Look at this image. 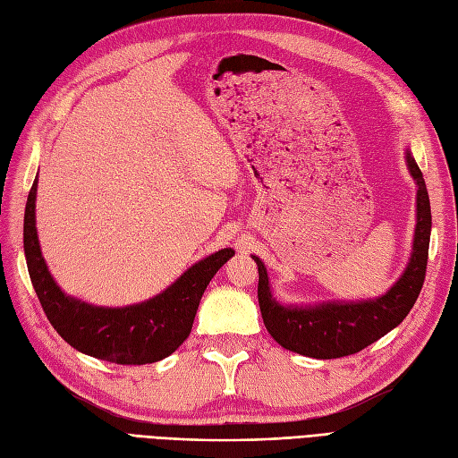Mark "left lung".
<instances>
[{
  "label": "left lung",
  "mask_w": 458,
  "mask_h": 458,
  "mask_svg": "<svg viewBox=\"0 0 458 458\" xmlns=\"http://www.w3.org/2000/svg\"><path fill=\"white\" fill-rule=\"evenodd\" d=\"M409 172L417 183V227H414L412 254L403 275L386 294L361 301H323L318 306H281L271 294L269 276L263 261L258 263V301L263 325L284 350L315 359H336L365 350L395 328L417 301L428 263L432 212L422 172L411 150L405 152Z\"/></svg>",
  "instance_id": "obj_1"
}]
</instances>
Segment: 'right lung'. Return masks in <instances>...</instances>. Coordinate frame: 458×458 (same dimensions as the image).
Instances as JSON below:
<instances>
[{
	"label": "right lung",
	"instance_id": "obj_1",
	"mask_svg": "<svg viewBox=\"0 0 458 458\" xmlns=\"http://www.w3.org/2000/svg\"><path fill=\"white\" fill-rule=\"evenodd\" d=\"M38 177L24 210V256L30 281L49 323L78 352L118 365H147L172 355L191 335L208 283L234 256L224 248L189 267L179 279L141 303L99 308L66 296L51 276L36 231Z\"/></svg>",
	"mask_w": 458,
	"mask_h": 458
}]
</instances>
